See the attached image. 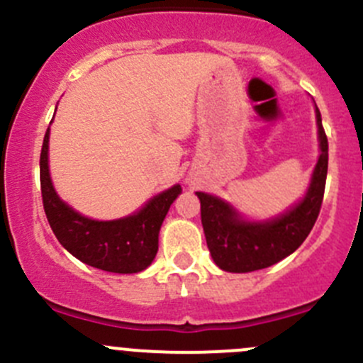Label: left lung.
I'll return each mask as SVG.
<instances>
[{
  "label": "left lung",
  "mask_w": 363,
  "mask_h": 363,
  "mask_svg": "<svg viewBox=\"0 0 363 363\" xmlns=\"http://www.w3.org/2000/svg\"><path fill=\"white\" fill-rule=\"evenodd\" d=\"M314 113L320 156L306 193L290 208L272 218L250 219L226 200L196 191L207 247L221 270L244 274L267 269L298 250L313 230L323 202L328 168V140L316 104Z\"/></svg>",
  "instance_id": "1"
}]
</instances>
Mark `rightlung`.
I'll use <instances>...</instances> for the list:
<instances>
[{
  "label": "right lung",
  "instance_id": "add662e5",
  "mask_svg": "<svg viewBox=\"0 0 363 363\" xmlns=\"http://www.w3.org/2000/svg\"><path fill=\"white\" fill-rule=\"evenodd\" d=\"M49 138L50 126L40 155V184L47 219L61 246L86 265L107 272L137 274L147 269L158 252L164 216L182 193L181 184L158 193L124 218L108 221L87 218L65 202L54 188L49 170Z\"/></svg>",
  "mask_w": 363,
  "mask_h": 363
}]
</instances>
